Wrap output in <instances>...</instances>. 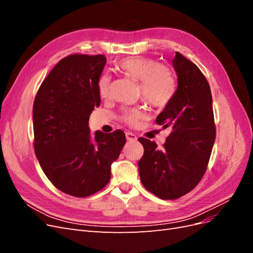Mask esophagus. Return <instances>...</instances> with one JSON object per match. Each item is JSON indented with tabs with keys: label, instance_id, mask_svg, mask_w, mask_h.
Instances as JSON below:
<instances>
[{
	"label": "esophagus",
	"instance_id": "obj_1",
	"mask_svg": "<svg viewBox=\"0 0 253 253\" xmlns=\"http://www.w3.org/2000/svg\"><path fill=\"white\" fill-rule=\"evenodd\" d=\"M126 139H127L128 141H135V140H137L136 135L133 134V133H131V132L126 133Z\"/></svg>",
	"mask_w": 253,
	"mask_h": 253
}]
</instances>
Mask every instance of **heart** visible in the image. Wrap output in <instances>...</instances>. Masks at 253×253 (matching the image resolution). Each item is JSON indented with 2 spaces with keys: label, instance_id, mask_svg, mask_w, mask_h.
<instances>
[{
  "label": "heart",
  "instance_id": "1",
  "mask_svg": "<svg viewBox=\"0 0 253 253\" xmlns=\"http://www.w3.org/2000/svg\"><path fill=\"white\" fill-rule=\"evenodd\" d=\"M117 71L127 77L140 82L142 98L152 106L165 108L174 95L175 83L169 68L156 61L144 57H129L120 60L116 64ZM98 91L101 98H108L111 91V79L103 75L98 81ZM145 118L144 111L139 106L126 108L121 119L126 125L136 126Z\"/></svg>",
  "mask_w": 253,
  "mask_h": 253
}]
</instances>
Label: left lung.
<instances>
[{
	"label": "left lung",
	"mask_w": 253,
	"mask_h": 253,
	"mask_svg": "<svg viewBox=\"0 0 253 253\" xmlns=\"http://www.w3.org/2000/svg\"><path fill=\"white\" fill-rule=\"evenodd\" d=\"M177 89L156 118L171 127L163 149L139 138L143 156L138 163L143 187L162 200H176L193 190L207 170L215 140L209 83L193 62L176 52L172 61Z\"/></svg>",
	"instance_id": "1"
}]
</instances>
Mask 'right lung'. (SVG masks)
Here are the masks:
<instances>
[{"mask_svg": "<svg viewBox=\"0 0 253 253\" xmlns=\"http://www.w3.org/2000/svg\"><path fill=\"white\" fill-rule=\"evenodd\" d=\"M103 55H71L42 82L34 102V147L43 172L62 192L86 197L103 189L111 165L126 144L117 129L89 132V115L100 105L98 81Z\"/></svg>", "mask_w": 253, "mask_h": 253, "instance_id": "right-lung-1", "label": "right lung"}]
</instances>
